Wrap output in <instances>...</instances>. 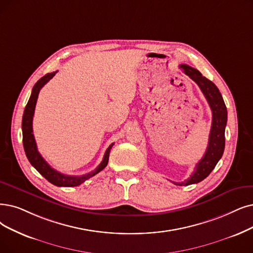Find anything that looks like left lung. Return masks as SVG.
<instances>
[{"label":"left lung","mask_w":253,"mask_h":253,"mask_svg":"<svg viewBox=\"0 0 253 253\" xmlns=\"http://www.w3.org/2000/svg\"><path fill=\"white\" fill-rule=\"evenodd\" d=\"M179 67L184 70V73L189 76L199 86L200 90L206 96L208 103L211 107L213 119H211V126L209 137V144L206 154L198 163L196 164L194 172L192 175L181 183H174L177 186H189L192 184H197L204 180L215 168L219 160L223 155L225 146V126L227 123V110L224 100L219 91L217 86L201 75L197 69L186 64H181Z\"/></svg>","instance_id":"obj_1"}]
</instances>
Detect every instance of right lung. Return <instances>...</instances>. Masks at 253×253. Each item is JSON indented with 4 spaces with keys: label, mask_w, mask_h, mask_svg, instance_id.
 I'll list each match as a JSON object with an SVG mask.
<instances>
[{
    "label": "right lung",
    "mask_w": 253,
    "mask_h": 253,
    "mask_svg": "<svg viewBox=\"0 0 253 253\" xmlns=\"http://www.w3.org/2000/svg\"><path fill=\"white\" fill-rule=\"evenodd\" d=\"M56 73L57 72H54V73L46 74L45 76H43L42 79L37 81V83L34 85V87L32 89L31 96H30V98H29V102L25 108L24 115H23V121H22L23 143H24L26 156H27L30 163H31V165L44 178H46L50 184H53L58 187H76V186L83 184L84 181L87 180L88 178L97 174L107 166L108 161H109V156H110V150L114 145V143L111 144L108 147V149L106 150L102 163H100L94 170H92L91 172L86 173L84 175H81V176L66 175L61 172H59V171L55 170L54 168H52L46 163L45 160L42 157V155L39 154V151L37 149V145H36L34 135H33L32 123H33L35 106H36V102H37L40 89H42L48 82V81L56 75Z\"/></svg>",
    "instance_id": "1"
}]
</instances>
